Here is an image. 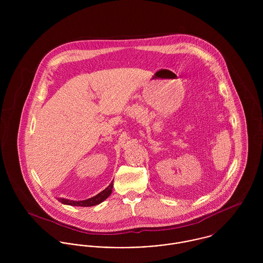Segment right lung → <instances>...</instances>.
<instances>
[{
    "label": "right lung",
    "instance_id": "add662e5",
    "mask_svg": "<svg viewBox=\"0 0 263 263\" xmlns=\"http://www.w3.org/2000/svg\"><path fill=\"white\" fill-rule=\"evenodd\" d=\"M112 188L113 181L104 190H102L100 193H98L97 195H95L91 198H88L86 200L75 201V200H70V199H66V198H59V201L64 203V204H69V205H74V206H93V205L99 204L103 200H105L111 194Z\"/></svg>",
    "mask_w": 263,
    "mask_h": 263
}]
</instances>
